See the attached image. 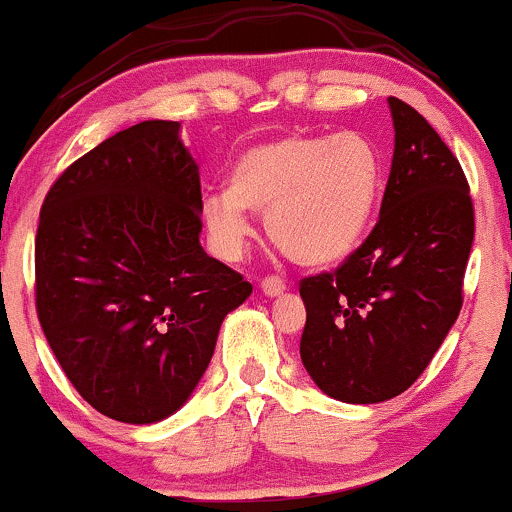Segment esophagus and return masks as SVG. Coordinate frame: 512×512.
<instances>
[{
    "instance_id": "obj_1",
    "label": "esophagus",
    "mask_w": 512,
    "mask_h": 512,
    "mask_svg": "<svg viewBox=\"0 0 512 512\" xmlns=\"http://www.w3.org/2000/svg\"><path fill=\"white\" fill-rule=\"evenodd\" d=\"M262 293L264 296H281V293L286 291V284H284V279H279V276H264L262 279Z\"/></svg>"
}]
</instances>
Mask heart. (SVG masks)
<instances>
[{
	"label": "heart",
	"instance_id": "1",
	"mask_svg": "<svg viewBox=\"0 0 512 512\" xmlns=\"http://www.w3.org/2000/svg\"><path fill=\"white\" fill-rule=\"evenodd\" d=\"M380 190V161L358 134H291L252 146L238 158L231 187L202 199L211 250L236 262L248 248L250 211L264 231L305 267L344 260L366 233Z\"/></svg>",
	"mask_w": 512,
	"mask_h": 512
}]
</instances>
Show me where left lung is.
<instances>
[{"instance_id":"1","label":"left lung","mask_w":512,"mask_h":512,"mask_svg":"<svg viewBox=\"0 0 512 512\" xmlns=\"http://www.w3.org/2000/svg\"><path fill=\"white\" fill-rule=\"evenodd\" d=\"M395 154L373 231L334 272L301 279L303 366L325 395L375 404L424 373L462 308L474 207L460 161L399 98Z\"/></svg>"}]
</instances>
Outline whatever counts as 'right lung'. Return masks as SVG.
Masks as SVG:
<instances>
[{"label":"right lung","instance_id":"obj_1","mask_svg":"<svg viewBox=\"0 0 512 512\" xmlns=\"http://www.w3.org/2000/svg\"><path fill=\"white\" fill-rule=\"evenodd\" d=\"M199 211V168L168 120L105 139L40 209V327L76 392L122 424H156L187 402L223 317L252 293L199 245Z\"/></svg>","mask_w":512,"mask_h":512}]
</instances>
